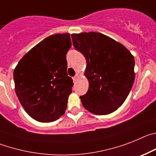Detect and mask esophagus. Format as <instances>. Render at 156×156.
<instances>
[{"mask_svg": "<svg viewBox=\"0 0 156 156\" xmlns=\"http://www.w3.org/2000/svg\"><path fill=\"white\" fill-rule=\"evenodd\" d=\"M79 78V75H76L75 77H73V81H74V83H75L77 81H78V78Z\"/></svg>", "mask_w": 156, "mask_h": 156, "instance_id": "1", "label": "esophagus"}]
</instances>
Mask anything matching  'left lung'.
I'll return each instance as SVG.
<instances>
[{
  "label": "left lung",
  "mask_w": 156,
  "mask_h": 156,
  "mask_svg": "<svg viewBox=\"0 0 156 156\" xmlns=\"http://www.w3.org/2000/svg\"><path fill=\"white\" fill-rule=\"evenodd\" d=\"M71 38L75 48L86 59L85 76L89 86L87 93L80 96L83 106L95 115L116 111L134 84V56L121 43L102 33H74Z\"/></svg>",
  "instance_id": "1"
}]
</instances>
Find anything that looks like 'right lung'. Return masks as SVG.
Returning <instances> with one entry per match:
<instances>
[{
    "mask_svg": "<svg viewBox=\"0 0 156 156\" xmlns=\"http://www.w3.org/2000/svg\"><path fill=\"white\" fill-rule=\"evenodd\" d=\"M69 33L48 36L22 57L14 70L15 90L25 111L42 123L64 115L74 85L68 76Z\"/></svg>",
    "mask_w": 156,
    "mask_h": 156,
    "instance_id": "1",
    "label": "right lung"
}]
</instances>
